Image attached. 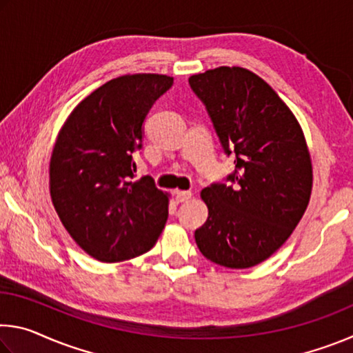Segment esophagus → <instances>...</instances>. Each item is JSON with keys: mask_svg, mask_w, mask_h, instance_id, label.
I'll use <instances>...</instances> for the list:
<instances>
[{"mask_svg": "<svg viewBox=\"0 0 353 353\" xmlns=\"http://www.w3.org/2000/svg\"><path fill=\"white\" fill-rule=\"evenodd\" d=\"M191 196H193V193H191V191H182V190H179V191H176V201L177 202H185V201H188V199H191Z\"/></svg>", "mask_w": 353, "mask_h": 353, "instance_id": "34e87169", "label": "esophagus"}]
</instances>
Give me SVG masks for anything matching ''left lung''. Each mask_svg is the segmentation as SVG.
I'll return each instance as SVG.
<instances>
[{"label":"left lung","mask_w":353,"mask_h":353,"mask_svg":"<svg viewBox=\"0 0 353 353\" xmlns=\"http://www.w3.org/2000/svg\"><path fill=\"white\" fill-rule=\"evenodd\" d=\"M235 171L234 187L201 191L208 218L194 232L202 255L246 270L282 248L305 213L313 187L312 157L301 124L260 76L218 67L190 76Z\"/></svg>","instance_id":"1"}]
</instances>
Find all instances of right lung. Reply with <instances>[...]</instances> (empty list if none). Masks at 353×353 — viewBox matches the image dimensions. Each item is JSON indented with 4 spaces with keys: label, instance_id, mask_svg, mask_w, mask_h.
<instances>
[{
    "label": "right lung",
    "instance_id": "right-lung-1",
    "mask_svg": "<svg viewBox=\"0 0 353 353\" xmlns=\"http://www.w3.org/2000/svg\"><path fill=\"white\" fill-rule=\"evenodd\" d=\"M172 85L166 74L115 77L83 98L52 148L50 193L71 238L93 259L124 261L148 252L168 219L170 194L152 177L135 181L143 121Z\"/></svg>",
    "mask_w": 353,
    "mask_h": 353
}]
</instances>
